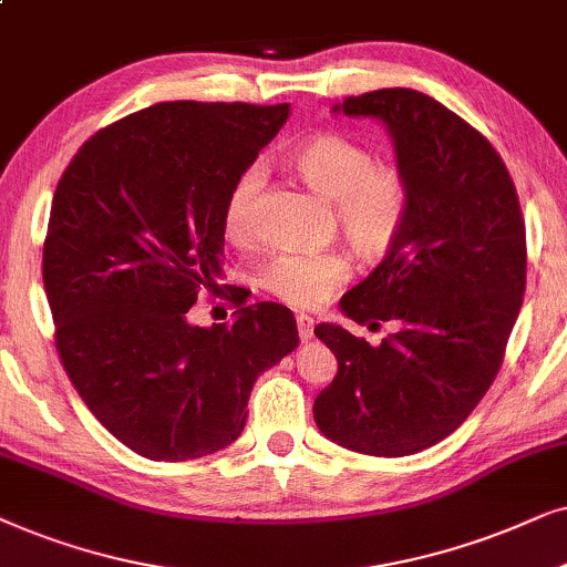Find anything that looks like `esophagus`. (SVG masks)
<instances>
[{"instance_id":"esophagus-1","label":"esophagus","mask_w":567,"mask_h":567,"mask_svg":"<svg viewBox=\"0 0 567 567\" xmlns=\"http://www.w3.org/2000/svg\"><path fill=\"white\" fill-rule=\"evenodd\" d=\"M298 334H300V339H303V342H308V339L313 337V319H311V316H306V313L298 316Z\"/></svg>"}]
</instances>
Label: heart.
Returning a JSON list of instances; mask_svg holds the SVG:
<instances>
[{
    "mask_svg": "<svg viewBox=\"0 0 567 567\" xmlns=\"http://www.w3.org/2000/svg\"><path fill=\"white\" fill-rule=\"evenodd\" d=\"M298 176L334 202L339 230L352 248L368 259H379L396 244L410 209V186L391 165H375V157L360 142L342 134H313L292 153ZM264 184V168L251 165L233 184L225 202V233L246 240L254 233V205ZM350 275L342 254H279L264 264L259 282L271 296L298 308L321 303Z\"/></svg>",
    "mask_w": 567,
    "mask_h": 567,
    "instance_id": "b5f03b06",
    "label": "heart"
}]
</instances>
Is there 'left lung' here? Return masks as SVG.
I'll return each instance as SVG.
<instances>
[{
	"label": "left lung",
	"instance_id": "1",
	"mask_svg": "<svg viewBox=\"0 0 567 567\" xmlns=\"http://www.w3.org/2000/svg\"><path fill=\"white\" fill-rule=\"evenodd\" d=\"M331 111L386 126L410 209L386 259L339 300L347 319L396 331L373 347L337 323L313 329L339 362L313 420L342 449L410 456L495 381L524 303V217L495 147L435 97L383 87Z\"/></svg>",
	"mask_w": 567,
	"mask_h": 567
}]
</instances>
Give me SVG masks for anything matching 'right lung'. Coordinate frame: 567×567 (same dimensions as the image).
<instances>
[{
	"label": "right lung",
	"mask_w": 567,
	"mask_h": 567,
	"mask_svg": "<svg viewBox=\"0 0 567 567\" xmlns=\"http://www.w3.org/2000/svg\"><path fill=\"white\" fill-rule=\"evenodd\" d=\"M290 103H155L93 134L51 202L43 288L64 371L134 454L186 462L240 435L259 373L298 347L296 316L186 319L220 290L225 202Z\"/></svg>",
	"instance_id": "1"
}]
</instances>
